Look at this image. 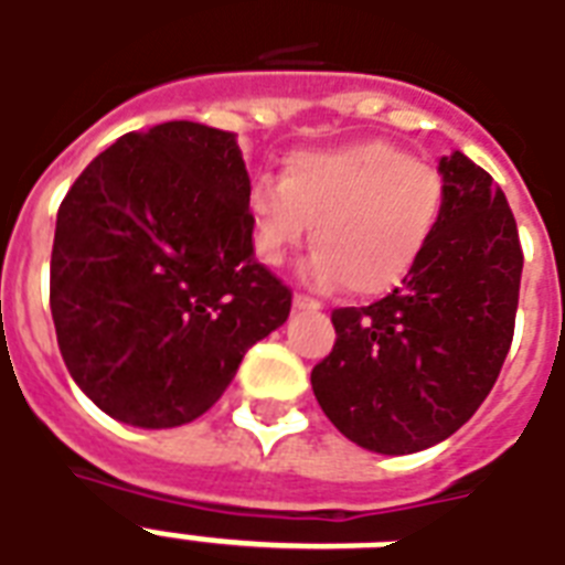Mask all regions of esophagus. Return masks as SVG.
Listing matches in <instances>:
<instances>
[{
    "label": "esophagus",
    "instance_id": "esophagus-1",
    "mask_svg": "<svg viewBox=\"0 0 565 565\" xmlns=\"http://www.w3.org/2000/svg\"><path fill=\"white\" fill-rule=\"evenodd\" d=\"M292 308H296V310H319L322 305H319L317 299L305 296V292H296V296H292Z\"/></svg>",
    "mask_w": 565,
    "mask_h": 565
}]
</instances>
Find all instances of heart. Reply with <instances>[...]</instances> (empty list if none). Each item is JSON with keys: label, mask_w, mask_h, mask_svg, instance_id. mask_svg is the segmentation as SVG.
<instances>
[{"label": "heart", "mask_w": 565, "mask_h": 565, "mask_svg": "<svg viewBox=\"0 0 565 565\" xmlns=\"http://www.w3.org/2000/svg\"><path fill=\"white\" fill-rule=\"evenodd\" d=\"M446 181L384 140L296 152L281 181L257 184L248 211L257 257L284 264L313 225L310 275L354 296H384L419 266L437 234Z\"/></svg>", "instance_id": "b5f03b06"}]
</instances>
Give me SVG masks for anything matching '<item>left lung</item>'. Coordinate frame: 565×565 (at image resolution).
<instances>
[{
	"instance_id": "left-lung-1",
	"label": "left lung",
	"mask_w": 565,
	"mask_h": 565,
	"mask_svg": "<svg viewBox=\"0 0 565 565\" xmlns=\"http://www.w3.org/2000/svg\"><path fill=\"white\" fill-rule=\"evenodd\" d=\"M446 204L428 252L375 305L331 313L337 343L310 372L340 434L377 455L448 439L490 395L513 343L522 246L513 211L463 152L439 161Z\"/></svg>"
}]
</instances>
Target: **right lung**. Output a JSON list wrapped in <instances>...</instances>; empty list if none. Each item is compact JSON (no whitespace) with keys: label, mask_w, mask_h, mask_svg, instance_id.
Wrapping results in <instances>:
<instances>
[{"label":"right lung","mask_w":565,"mask_h":565,"mask_svg":"<svg viewBox=\"0 0 565 565\" xmlns=\"http://www.w3.org/2000/svg\"><path fill=\"white\" fill-rule=\"evenodd\" d=\"M231 131L163 122L87 163L57 207L49 305L57 349L99 411L135 428L199 419L243 354L290 317L255 260Z\"/></svg>","instance_id":"right-lung-1"}]
</instances>
